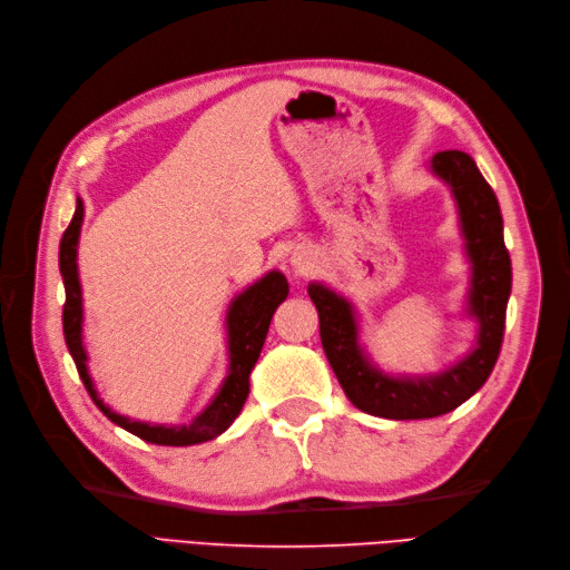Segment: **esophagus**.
<instances>
[{"label": "esophagus", "instance_id": "34e87169", "mask_svg": "<svg viewBox=\"0 0 570 570\" xmlns=\"http://www.w3.org/2000/svg\"><path fill=\"white\" fill-rule=\"evenodd\" d=\"M295 264H297V266H304L306 262H304V258H302V256H297V258H295Z\"/></svg>", "mask_w": 570, "mask_h": 570}]
</instances>
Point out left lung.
I'll return each mask as SVG.
<instances>
[{"mask_svg":"<svg viewBox=\"0 0 570 570\" xmlns=\"http://www.w3.org/2000/svg\"><path fill=\"white\" fill-rule=\"evenodd\" d=\"M435 174L452 185L473 262L471 314L480 321L473 354L442 375L400 381L373 371L356 344V323L350 304L323 285H308V297L318 308L321 344L350 402L371 416L392 421L435 419L454 411L490 377L502 352L507 302L511 295V256L504 245V223L497 195L482 178L475 161L459 149L433 157Z\"/></svg>","mask_w":570,"mask_h":570,"instance_id":"8db88e82","label":"left lung"}]
</instances>
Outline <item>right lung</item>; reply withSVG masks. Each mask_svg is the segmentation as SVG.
<instances>
[{
  "instance_id": "add662e5",
  "label": "right lung",
  "mask_w": 570,
  "mask_h": 570,
  "mask_svg": "<svg viewBox=\"0 0 570 570\" xmlns=\"http://www.w3.org/2000/svg\"><path fill=\"white\" fill-rule=\"evenodd\" d=\"M80 223H82V202L78 199L73 220L68 223V228L61 237L59 245V268L66 287V302H63V337L66 347L71 352L76 368L80 373V381L92 396V402L99 406L109 421L120 425L128 433L137 435L145 442L151 444H164V446H187V444H199L206 440L218 438L223 430H228L233 421L243 411L247 394H249V373L256 364L258 354H262L264 340L268 333L271 318L278 308L281 302L287 297V281L283 273H268L266 278L254 283L247 292L239 295L228 314V347H230V373L223 383L216 400L202 411L199 416L180 428H164V425H147L137 423L130 419L118 416L105 402L99 400L95 385L88 375V366H85V350H82V337H80V323H82V304H80V281H78V266H76V247H78V235H80Z\"/></svg>"
}]
</instances>
